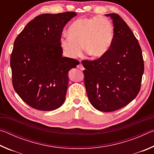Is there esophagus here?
<instances>
[{
    "label": "esophagus",
    "instance_id": "1",
    "mask_svg": "<svg viewBox=\"0 0 154 154\" xmlns=\"http://www.w3.org/2000/svg\"><path fill=\"white\" fill-rule=\"evenodd\" d=\"M77 68H78V69H79L80 70H83V69H84V68H83V65L81 64V63H79V64L77 65Z\"/></svg>",
    "mask_w": 154,
    "mask_h": 154
}]
</instances>
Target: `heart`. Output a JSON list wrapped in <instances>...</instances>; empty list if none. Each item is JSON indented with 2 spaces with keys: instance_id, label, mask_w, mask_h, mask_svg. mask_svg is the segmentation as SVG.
<instances>
[{
  "instance_id": "b5f03b06",
  "label": "heart",
  "mask_w": 154,
  "mask_h": 154,
  "mask_svg": "<svg viewBox=\"0 0 154 154\" xmlns=\"http://www.w3.org/2000/svg\"><path fill=\"white\" fill-rule=\"evenodd\" d=\"M67 32L69 37H61L60 45L64 55L71 59L81 56L83 46L92 58H102L110 49L114 37L112 23L105 17L80 18L72 22Z\"/></svg>"
}]
</instances>
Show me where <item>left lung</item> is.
I'll return each instance as SVG.
<instances>
[{
  "instance_id": "obj_1",
  "label": "left lung",
  "mask_w": 154,
  "mask_h": 154,
  "mask_svg": "<svg viewBox=\"0 0 154 154\" xmlns=\"http://www.w3.org/2000/svg\"><path fill=\"white\" fill-rule=\"evenodd\" d=\"M106 15L114 26L110 49L102 58L82 62L90 103L98 111L111 112L124 107L138 95L144 61L138 40L124 20L116 14Z\"/></svg>"
}]
</instances>
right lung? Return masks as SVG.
<instances>
[{"instance_id":"1","label":"right lung","mask_w":154,"mask_h":154,"mask_svg":"<svg viewBox=\"0 0 154 154\" xmlns=\"http://www.w3.org/2000/svg\"><path fill=\"white\" fill-rule=\"evenodd\" d=\"M76 15L72 11L39 15L15 38L10 58L13 86L31 107L52 111L64 102L68 72L79 62L62 57L60 39L64 26Z\"/></svg>"}]
</instances>
